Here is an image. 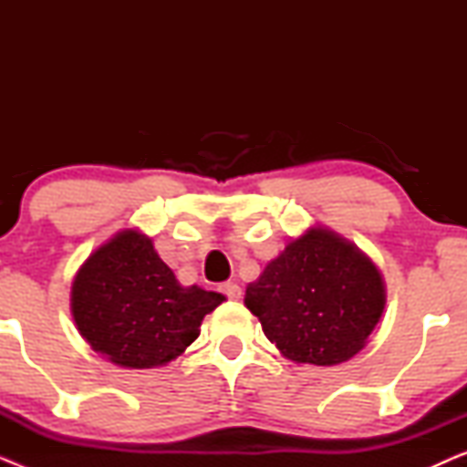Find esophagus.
I'll list each match as a JSON object with an SVG mask.
<instances>
[{
  "label": "esophagus",
  "instance_id": "obj_1",
  "mask_svg": "<svg viewBox=\"0 0 467 467\" xmlns=\"http://www.w3.org/2000/svg\"><path fill=\"white\" fill-rule=\"evenodd\" d=\"M221 291L225 293V296L229 297V299H234V302H238V299L242 297V289L235 283H225V285H221Z\"/></svg>",
  "mask_w": 467,
  "mask_h": 467
}]
</instances>
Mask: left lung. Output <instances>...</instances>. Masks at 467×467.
<instances>
[{
	"label": "left lung",
	"instance_id": "8db88e82",
	"mask_svg": "<svg viewBox=\"0 0 467 467\" xmlns=\"http://www.w3.org/2000/svg\"><path fill=\"white\" fill-rule=\"evenodd\" d=\"M374 261L327 227H310L246 286V308L286 359L337 366L366 347L385 310Z\"/></svg>",
	"mask_w": 467,
	"mask_h": 467
}]
</instances>
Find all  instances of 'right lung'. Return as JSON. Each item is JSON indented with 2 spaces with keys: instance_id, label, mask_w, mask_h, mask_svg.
Here are the masks:
<instances>
[{
  "instance_id": "right-lung-1",
  "label": "right lung",
  "mask_w": 467,
  "mask_h": 467,
  "mask_svg": "<svg viewBox=\"0 0 467 467\" xmlns=\"http://www.w3.org/2000/svg\"><path fill=\"white\" fill-rule=\"evenodd\" d=\"M225 296L182 286L149 235L123 229L88 254L72 283V317L104 359L130 369L161 368L200 336Z\"/></svg>"
}]
</instances>
